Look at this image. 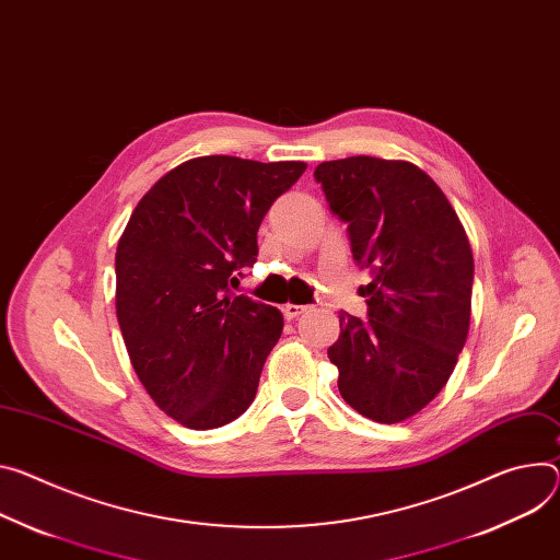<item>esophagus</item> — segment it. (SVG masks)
Here are the masks:
<instances>
[{
  "label": "esophagus",
  "mask_w": 560,
  "mask_h": 560,
  "mask_svg": "<svg viewBox=\"0 0 560 560\" xmlns=\"http://www.w3.org/2000/svg\"><path fill=\"white\" fill-rule=\"evenodd\" d=\"M308 306H299V303H285L283 306V315L285 319H296L301 313H306Z\"/></svg>",
  "instance_id": "34e87169"
}]
</instances>
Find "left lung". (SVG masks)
Segmentation results:
<instances>
[{
  "instance_id": "1",
  "label": "left lung",
  "mask_w": 560,
  "mask_h": 560,
  "mask_svg": "<svg viewBox=\"0 0 560 560\" xmlns=\"http://www.w3.org/2000/svg\"><path fill=\"white\" fill-rule=\"evenodd\" d=\"M352 257L369 270V319L339 313L328 348L339 393L360 416L395 424L444 388L471 324L474 254L444 191L418 165L375 156L315 170Z\"/></svg>"
}]
</instances>
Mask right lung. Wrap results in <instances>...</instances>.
I'll return each instance as SVG.
<instances>
[{
	"label": "right lung",
	"mask_w": 560,
	"mask_h": 560,
	"mask_svg": "<svg viewBox=\"0 0 560 560\" xmlns=\"http://www.w3.org/2000/svg\"><path fill=\"white\" fill-rule=\"evenodd\" d=\"M306 163L200 156L138 200L116 249V315L131 366L161 411L208 431L236 420L283 330L268 303L230 283L259 254L257 232Z\"/></svg>",
	"instance_id": "right-lung-1"
}]
</instances>
